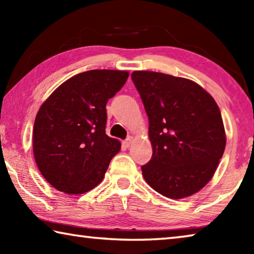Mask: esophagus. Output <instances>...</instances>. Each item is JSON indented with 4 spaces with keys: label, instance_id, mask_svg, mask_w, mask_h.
<instances>
[{
    "label": "esophagus",
    "instance_id": "esophagus-1",
    "mask_svg": "<svg viewBox=\"0 0 254 254\" xmlns=\"http://www.w3.org/2000/svg\"><path fill=\"white\" fill-rule=\"evenodd\" d=\"M132 140H133V137L132 136H127L126 140L123 141V143H124V145H126V147L127 148V147H130V144H131V142H132Z\"/></svg>",
    "mask_w": 254,
    "mask_h": 254
}]
</instances>
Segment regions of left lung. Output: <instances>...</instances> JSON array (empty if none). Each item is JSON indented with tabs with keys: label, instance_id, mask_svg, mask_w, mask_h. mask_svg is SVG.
<instances>
[{
	"label": "left lung",
	"instance_id": "left-lung-1",
	"mask_svg": "<svg viewBox=\"0 0 254 254\" xmlns=\"http://www.w3.org/2000/svg\"><path fill=\"white\" fill-rule=\"evenodd\" d=\"M131 78L149 118L152 157L141 167L149 186L180 199L199 191L225 150V130L214 98L195 81L136 70Z\"/></svg>",
	"mask_w": 254,
	"mask_h": 254
}]
</instances>
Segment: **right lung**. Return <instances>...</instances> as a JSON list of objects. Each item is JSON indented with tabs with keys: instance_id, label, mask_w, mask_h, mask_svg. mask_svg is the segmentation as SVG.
Masks as SVG:
<instances>
[{
	"instance_id": "1",
	"label": "right lung",
	"mask_w": 254,
	"mask_h": 254,
	"mask_svg": "<svg viewBox=\"0 0 254 254\" xmlns=\"http://www.w3.org/2000/svg\"><path fill=\"white\" fill-rule=\"evenodd\" d=\"M127 71L93 69L63 83L37 113L33 154L41 175L66 194H84L104 178L121 149L106 135V103L123 87Z\"/></svg>"
}]
</instances>
